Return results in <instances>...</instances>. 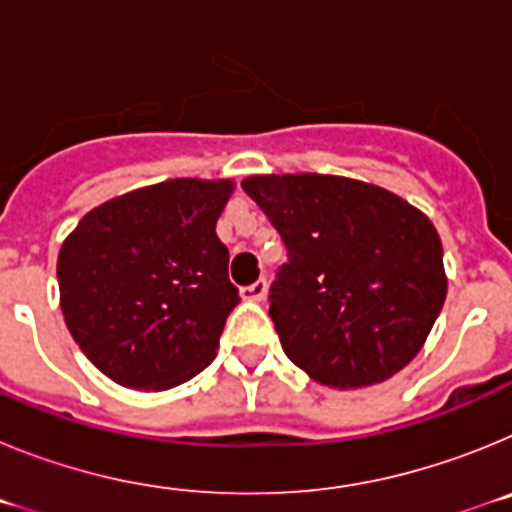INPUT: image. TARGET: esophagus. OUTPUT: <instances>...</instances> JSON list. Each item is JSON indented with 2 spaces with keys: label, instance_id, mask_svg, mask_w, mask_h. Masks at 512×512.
Segmentation results:
<instances>
[{
  "label": "esophagus",
  "instance_id": "1",
  "mask_svg": "<svg viewBox=\"0 0 512 512\" xmlns=\"http://www.w3.org/2000/svg\"><path fill=\"white\" fill-rule=\"evenodd\" d=\"M266 289H269L266 279H259V282H253V284H248V287H243L241 297L248 302H261L266 297Z\"/></svg>",
  "mask_w": 512,
  "mask_h": 512
}]
</instances>
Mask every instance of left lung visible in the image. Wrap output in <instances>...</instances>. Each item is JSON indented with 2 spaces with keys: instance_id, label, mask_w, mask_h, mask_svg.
Listing matches in <instances>:
<instances>
[{
  "instance_id": "8db88e82",
  "label": "left lung",
  "mask_w": 512,
  "mask_h": 512,
  "mask_svg": "<svg viewBox=\"0 0 512 512\" xmlns=\"http://www.w3.org/2000/svg\"><path fill=\"white\" fill-rule=\"evenodd\" d=\"M241 187L287 246L269 315L289 361L338 390L408 366L446 300L431 220L346 176H248Z\"/></svg>"
}]
</instances>
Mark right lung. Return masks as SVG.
I'll return each mask as SVG.
<instances>
[{"label":"right lung","mask_w":512,"mask_h":512,"mask_svg":"<svg viewBox=\"0 0 512 512\" xmlns=\"http://www.w3.org/2000/svg\"><path fill=\"white\" fill-rule=\"evenodd\" d=\"M233 182L171 179L81 217L58 253L66 328L99 372L171 390L215 359L241 302L215 233Z\"/></svg>","instance_id":"obj_1"}]
</instances>
